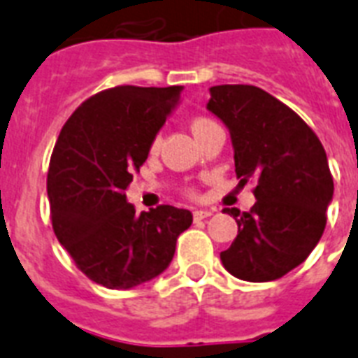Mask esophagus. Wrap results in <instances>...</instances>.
Returning <instances> with one entry per match:
<instances>
[{"instance_id":"obj_1","label":"esophagus","mask_w":358,"mask_h":358,"mask_svg":"<svg viewBox=\"0 0 358 358\" xmlns=\"http://www.w3.org/2000/svg\"><path fill=\"white\" fill-rule=\"evenodd\" d=\"M210 215H213V210L198 209V210H194V220H203V218H209Z\"/></svg>"}]
</instances>
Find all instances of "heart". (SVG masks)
I'll return each mask as SVG.
<instances>
[{
  "instance_id": "b5f03b06",
  "label": "heart",
  "mask_w": 358,
  "mask_h": 358,
  "mask_svg": "<svg viewBox=\"0 0 358 358\" xmlns=\"http://www.w3.org/2000/svg\"><path fill=\"white\" fill-rule=\"evenodd\" d=\"M210 124H215V123H213V121H209V119L198 117V119H194L192 124H190V129H192V132L196 134V132L203 130L205 127H210ZM159 143H160L159 138H155L153 143H151V153H157V149H159Z\"/></svg>"
}]
</instances>
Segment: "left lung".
I'll list each match as a JSON object with an SVG mask.
<instances>
[{
    "mask_svg": "<svg viewBox=\"0 0 358 358\" xmlns=\"http://www.w3.org/2000/svg\"><path fill=\"white\" fill-rule=\"evenodd\" d=\"M207 110L229 130L235 173L256 181L248 213L226 207L239 226L220 254L229 274L268 282L289 273L320 243L334 194L329 160L314 130L256 85H215Z\"/></svg>",
    "mask_w": 358,
    "mask_h": 358,
    "instance_id": "1",
    "label": "left lung"
}]
</instances>
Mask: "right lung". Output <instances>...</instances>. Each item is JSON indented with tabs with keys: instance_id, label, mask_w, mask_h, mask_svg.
<instances>
[{
	"instance_id": "right-lung-1",
	"label": "right lung",
	"mask_w": 358,
	"mask_h": 358,
	"mask_svg": "<svg viewBox=\"0 0 358 358\" xmlns=\"http://www.w3.org/2000/svg\"><path fill=\"white\" fill-rule=\"evenodd\" d=\"M182 85H119L69 117L50 159L52 226L82 273L110 289H130L170 267L192 213L173 205L136 215L124 190L181 101Z\"/></svg>"
}]
</instances>
